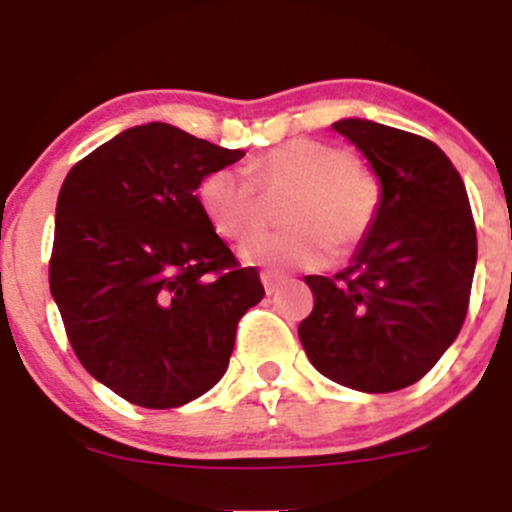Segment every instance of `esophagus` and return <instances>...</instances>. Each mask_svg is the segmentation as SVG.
Segmentation results:
<instances>
[{"instance_id": "34e87169", "label": "esophagus", "mask_w": 512, "mask_h": 512, "mask_svg": "<svg viewBox=\"0 0 512 512\" xmlns=\"http://www.w3.org/2000/svg\"><path fill=\"white\" fill-rule=\"evenodd\" d=\"M260 280L262 285H265L267 294H275V289L282 285V275H277V272H262Z\"/></svg>"}]
</instances>
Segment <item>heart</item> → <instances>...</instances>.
Returning a JSON list of instances; mask_svg holds the SVG:
<instances>
[{"label":"heart","mask_w":512,"mask_h":512,"mask_svg":"<svg viewBox=\"0 0 512 512\" xmlns=\"http://www.w3.org/2000/svg\"><path fill=\"white\" fill-rule=\"evenodd\" d=\"M218 168L205 175L198 198L210 225L240 240L259 222L256 186L268 192H292L283 211L289 224L280 233L247 237L237 255L242 262L267 270H314L332 260L334 245L347 252L369 235L379 213L381 190L374 175L356 165L349 151L329 143H282L250 165ZM258 184L255 186L254 183Z\"/></svg>","instance_id":"heart-1"}]
</instances>
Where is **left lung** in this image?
<instances>
[{"mask_svg":"<svg viewBox=\"0 0 512 512\" xmlns=\"http://www.w3.org/2000/svg\"><path fill=\"white\" fill-rule=\"evenodd\" d=\"M379 178V213L352 262L304 277L299 342L319 374L364 394L416 384L456 342L478 242L466 185L436 143L366 118L334 123Z\"/></svg>","mask_w":512,"mask_h":512,"instance_id":"obj_1","label":"left lung"}]
</instances>
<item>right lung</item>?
<instances>
[{"mask_svg":"<svg viewBox=\"0 0 512 512\" xmlns=\"http://www.w3.org/2000/svg\"><path fill=\"white\" fill-rule=\"evenodd\" d=\"M242 156L146 123L98 146L61 185L51 297L84 369L131 404L175 409L213 389L237 322L265 297L195 195Z\"/></svg>","mask_w":512,"mask_h":512,"instance_id":"obj_1","label":"right lung"}]
</instances>
